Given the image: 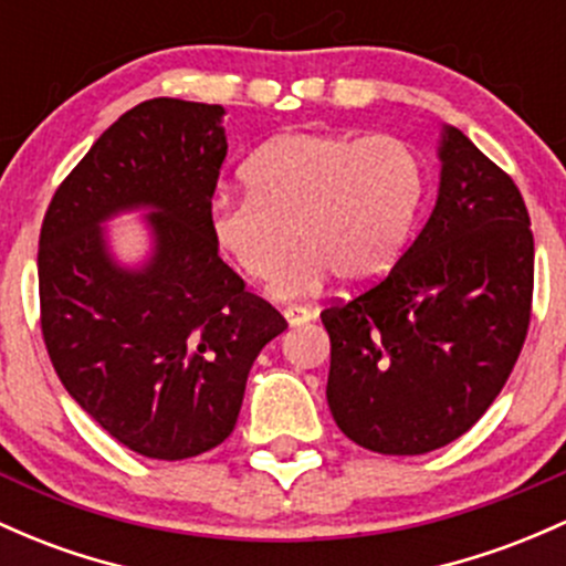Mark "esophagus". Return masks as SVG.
Returning <instances> with one entry per match:
<instances>
[{"label": "esophagus", "mask_w": 566, "mask_h": 566, "mask_svg": "<svg viewBox=\"0 0 566 566\" xmlns=\"http://www.w3.org/2000/svg\"><path fill=\"white\" fill-rule=\"evenodd\" d=\"M282 314H284V319H287L290 327H301V325H306V322L314 319V312L306 306H287Z\"/></svg>", "instance_id": "esophagus-1"}]
</instances>
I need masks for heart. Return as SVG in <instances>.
Returning <instances> with one entry per match:
<instances>
[{"label":"heart","mask_w":566,"mask_h":566,"mask_svg":"<svg viewBox=\"0 0 566 566\" xmlns=\"http://www.w3.org/2000/svg\"><path fill=\"white\" fill-rule=\"evenodd\" d=\"M244 196H217L209 207L214 247L254 284L276 276L279 297L319 290L338 276L368 287L395 269L424 201L419 153L392 134H284L241 169Z\"/></svg>","instance_id":"1"}]
</instances>
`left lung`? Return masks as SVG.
Returning a JSON list of instances; mask_svg holds the SVG:
<instances>
[{
    "label": "left lung",
    "mask_w": 566,
    "mask_h": 566,
    "mask_svg": "<svg viewBox=\"0 0 566 566\" xmlns=\"http://www.w3.org/2000/svg\"><path fill=\"white\" fill-rule=\"evenodd\" d=\"M438 160V198L413 244L384 282L322 312L327 406L346 438L378 454H427L468 432L530 327L524 198L454 126L440 128Z\"/></svg>",
    "instance_id": "1"
}]
</instances>
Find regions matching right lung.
I'll list each match as a JSON object with an SVG mask.
<instances>
[{
	"label": "right lung",
	"mask_w": 566,
	"mask_h": 566,
	"mask_svg": "<svg viewBox=\"0 0 566 566\" xmlns=\"http://www.w3.org/2000/svg\"><path fill=\"white\" fill-rule=\"evenodd\" d=\"M220 104L150 98L93 142L40 233L48 354L66 392L142 457H198L233 432L260 349L284 316L247 293L209 233L226 160ZM143 212L148 252L126 264L106 222Z\"/></svg>",
	"instance_id": "1"
}]
</instances>
